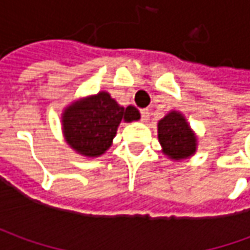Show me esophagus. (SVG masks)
<instances>
[{
	"label": "esophagus",
	"instance_id": "1",
	"mask_svg": "<svg viewBox=\"0 0 250 250\" xmlns=\"http://www.w3.org/2000/svg\"><path fill=\"white\" fill-rule=\"evenodd\" d=\"M140 115H142V121H143V122H149L150 112H149V110H147V108H146V110L140 111Z\"/></svg>",
	"mask_w": 250,
	"mask_h": 250
}]
</instances>
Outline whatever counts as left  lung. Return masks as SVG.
I'll list each match as a JSON object with an SVG mask.
<instances>
[{"label":"left lung","instance_id":"8db88e82","mask_svg":"<svg viewBox=\"0 0 250 250\" xmlns=\"http://www.w3.org/2000/svg\"><path fill=\"white\" fill-rule=\"evenodd\" d=\"M159 142L163 147V153L171 160H184L195 154L197 139L190 129L185 117L171 111L159 121Z\"/></svg>","mask_w":250,"mask_h":250}]
</instances>
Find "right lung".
<instances>
[{
	"instance_id": "1",
	"label": "right lung",
	"mask_w": 250,
	"mask_h": 250,
	"mask_svg": "<svg viewBox=\"0 0 250 250\" xmlns=\"http://www.w3.org/2000/svg\"><path fill=\"white\" fill-rule=\"evenodd\" d=\"M140 118L139 111L121 107L107 91L73 101L62 112V132L66 143L86 157H99L110 149L121 121Z\"/></svg>"
}]
</instances>
